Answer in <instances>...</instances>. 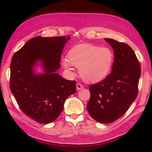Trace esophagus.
<instances>
[{
    "instance_id": "esophagus-1",
    "label": "esophagus",
    "mask_w": 152,
    "mask_h": 152,
    "mask_svg": "<svg viewBox=\"0 0 152 152\" xmlns=\"http://www.w3.org/2000/svg\"><path fill=\"white\" fill-rule=\"evenodd\" d=\"M83 88V86L82 84H81L80 83H77V84H76L77 90H80V89H82Z\"/></svg>"
}]
</instances>
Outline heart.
<instances>
[{
	"instance_id": "heart-1",
	"label": "heart",
	"mask_w": 152,
	"mask_h": 152,
	"mask_svg": "<svg viewBox=\"0 0 152 152\" xmlns=\"http://www.w3.org/2000/svg\"><path fill=\"white\" fill-rule=\"evenodd\" d=\"M114 54L108 48L91 44H81L72 48L67 53V59L62 65L69 71L72 66L79 68V73L84 81L97 82L107 76L112 69Z\"/></svg>"
}]
</instances>
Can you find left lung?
<instances>
[{
  "instance_id": "8db88e82",
  "label": "left lung",
  "mask_w": 152,
  "mask_h": 152,
  "mask_svg": "<svg viewBox=\"0 0 152 152\" xmlns=\"http://www.w3.org/2000/svg\"><path fill=\"white\" fill-rule=\"evenodd\" d=\"M104 40L114 50L112 70L102 81L89 86L91 96L87 108L96 121L110 124L125 114L136 99L141 69L129 45L111 38Z\"/></svg>"
}]
</instances>
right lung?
<instances>
[{
	"mask_svg": "<svg viewBox=\"0 0 152 152\" xmlns=\"http://www.w3.org/2000/svg\"><path fill=\"white\" fill-rule=\"evenodd\" d=\"M68 37H37L28 41L12 57L10 90L19 107L40 124H50L59 117L66 99L76 91V82L63 78L59 69ZM40 62L45 73L37 75L34 67Z\"/></svg>",
	"mask_w": 152,
	"mask_h": 152,
	"instance_id": "obj_1",
	"label": "right lung"
}]
</instances>
